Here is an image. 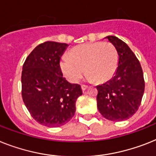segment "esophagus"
<instances>
[{
    "label": "esophagus",
    "mask_w": 156,
    "mask_h": 156,
    "mask_svg": "<svg viewBox=\"0 0 156 156\" xmlns=\"http://www.w3.org/2000/svg\"><path fill=\"white\" fill-rule=\"evenodd\" d=\"M81 88H82V90H83V91H85V90L87 88V85H85V84H82V85H81Z\"/></svg>",
    "instance_id": "obj_1"
}]
</instances>
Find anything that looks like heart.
<instances>
[{"mask_svg": "<svg viewBox=\"0 0 156 156\" xmlns=\"http://www.w3.org/2000/svg\"><path fill=\"white\" fill-rule=\"evenodd\" d=\"M69 55L61 58L60 66L71 83L78 82L85 70L87 80L97 83L106 82L115 74L119 63L116 48L109 42L83 44L73 48Z\"/></svg>", "mask_w": 156, "mask_h": 156, "instance_id": "obj_1", "label": "heart"}]
</instances>
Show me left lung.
Segmentation results:
<instances>
[{"label": "left lung", "instance_id": "obj_1", "mask_svg": "<svg viewBox=\"0 0 156 156\" xmlns=\"http://www.w3.org/2000/svg\"><path fill=\"white\" fill-rule=\"evenodd\" d=\"M116 48L119 63L115 76L98 85L97 108L111 121H123L139 109L144 92L145 82L140 61L126 43L114 36L107 37Z\"/></svg>", "mask_w": 156, "mask_h": 156}]
</instances>
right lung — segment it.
<instances>
[{"label":"right lung","mask_w":156,"mask_h":156,"mask_svg":"<svg viewBox=\"0 0 156 156\" xmlns=\"http://www.w3.org/2000/svg\"><path fill=\"white\" fill-rule=\"evenodd\" d=\"M68 44L54 41L40 44L27 56L21 73V95L33 119L47 127H60L76 112L83 92L80 84L63 76L60 57Z\"/></svg>","instance_id":"right-lung-1"}]
</instances>
